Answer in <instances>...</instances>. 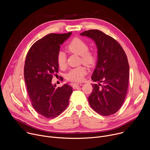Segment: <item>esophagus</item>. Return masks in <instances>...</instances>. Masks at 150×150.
Segmentation results:
<instances>
[{
  "label": "esophagus",
  "instance_id": "1",
  "mask_svg": "<svg viewBox=\"0 0 150 150\" xmlns=\"http://www.w3.org/2000/svg\"><path fill=\"white\" fill-rule=\"evenodd\" d=\"M72 87H73V88L74 89H77L79 86H82V83H72Z\"/></svg>",
  "mask_w": 150,
  "mask_h": 150
}]
</instances>
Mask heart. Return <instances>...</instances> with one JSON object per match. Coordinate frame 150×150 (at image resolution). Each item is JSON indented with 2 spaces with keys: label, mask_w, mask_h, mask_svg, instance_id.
<instances>
[{
  "label": "heart",
  "mask_w": 150,
  "mask_h": 150,
  "mask_svg": "<svg viewBox=\"0 0 150 150\" xmlns=\"http://www.w3.org/2000/svg\"><path fill=\"white\" fill-rule=\"evenodd\" d=\"M88 44L83 40L75 38L67 46V51L71 53L75 54L81 56V61L89 67H93L96 62V55L92 51L88 50ZM57 64L61 68H64L67 65V59L65 54L63 52H59L57 57ZM87 71L85 67L80 66L72 68L66 75L68 80L72 82H81Z\"/></svg>",
  "instance_id": "b5f03b06"
}]
</instances>
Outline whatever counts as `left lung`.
<instances>
[{
	"label": "left lung",
	"mask_w": 150,
	"mask_h": 150,
	"mask_svg": "<svg viewBox=\"0 0 150 150\" xmlns=\"http://www.w3.org/2000/svg\"><path fill=\"white\" fill-rule=\"evenodd\" d=\"M80 35L92 39L98 50V60L91 79L98 84L92 85L89 104L99 114L112 115L121 107L128 89L129 68L127 55L116 40L101 30L91 29Z\"/></svg>",
	"instance_id": "8db88e82"
}]
</instances>
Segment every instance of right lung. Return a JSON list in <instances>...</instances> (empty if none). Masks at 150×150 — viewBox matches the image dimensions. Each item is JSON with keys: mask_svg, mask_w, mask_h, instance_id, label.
Wrapping results in <instances>:
<instances>
[{"mask_svg": "<svg viewBox=\"0 0 150 150\" xmlns=\"http://www.w3.org/2000/svg\"><path fill=\"white\" fill-rule=\"evenodd\" d=\"M50 33L36 41L27 54L24 78L32 107L42 116L54 118L68 106L72 88L65 83L61 87L52 83L58 72L57 57L60 45L71 35Z\"/></svg>", "mask_w": 150, "mask_h": 150, "instance_id": "obj_1", "label": "right lung"}]
</instances>
